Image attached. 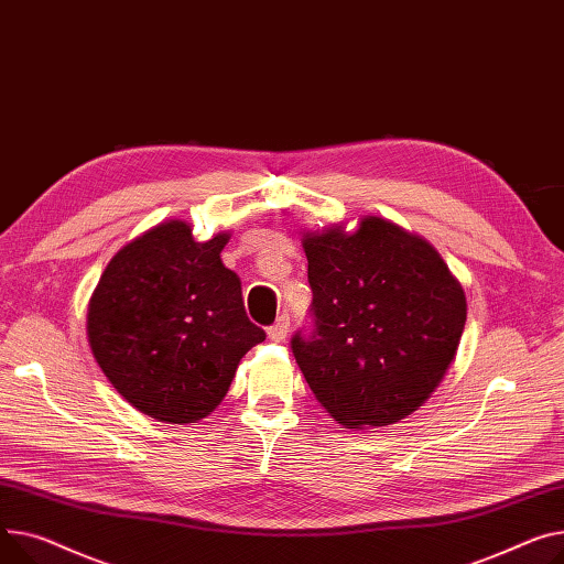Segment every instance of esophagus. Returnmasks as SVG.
Here are the masks:
<instances>
[{"label":"esophagus","mask_w":564,"mask_h":564,"mask_svg":"<svg viewBox=\"0 0 564 564\" xmlns=\"http://www.w3.org/2000/svg\"><path fill=\"white\" fill-rule=\"evenodd\" d=\"M288 330H290V317H288V315H281V317L268 328V335H270V340L281 343V340H285Z\"/></svg>","instance_id":"esophagus-1"}]
</instances>
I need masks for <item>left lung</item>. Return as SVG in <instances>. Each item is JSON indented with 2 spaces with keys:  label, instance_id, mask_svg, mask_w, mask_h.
I'll return each mask as SVG.
<instances>
[{
  "label": "left lung",
  "instance_id": "1",
  "mask_svg": "<svg viewBox=\"0 0 564 564\" xmlns=\"http://www.w3.org/2000/svg\"><path fill=\"white\" fill-rule=\"evenodd\" d=\"M313 328L290 340L335 422L388 426L415 412L452 365L467 319L440 253L381 217L304 238Z\"/></svg>",
  "mask_w": 564,
  "mask_h": 564
}]
</instances>
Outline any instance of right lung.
I'll return each mask as SVG.
<instances>
[{
  "mask_svg": "<svg viewBox=\"0 0 564 564\" xmlns=\"http://www.w3.org/2000/svg\"><path fill=\"white\" fill-rule=\"evenodd\" d=\"M229 236L197 242L172 219L122 247L88 306V340L106 379L159 422L193 424L219 405L240 358L265 340L242 285L219 258Z\"/></svg>",
  "mask_w": 564,
  "mask_h": 564,
  "instance_id": "1",
  "label": "right lung"
}]
</instances>
